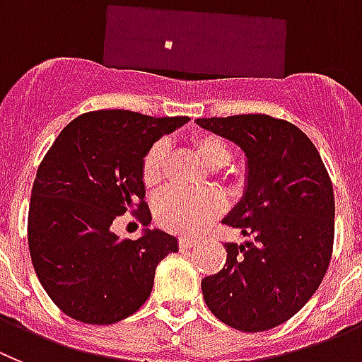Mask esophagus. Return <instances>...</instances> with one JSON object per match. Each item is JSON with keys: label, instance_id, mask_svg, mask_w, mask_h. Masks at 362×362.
Masks as SVG:
<instances>
[{"label": "esophagus", "instance_id": "esophagus-1", "mask_svg": "<svg viewBox=\"0 0 362 362\" xmlns=\"http://www.w3.org/2000/svg\"><path fill=\"white\" fill-rule=\"evenodd\" d=\"M194 245H197V240H194V238H189V236L178 238V247H180L182 250H187Z\"/></svg>", "mask_w": 362, "mask_h": 362}]
</instances>
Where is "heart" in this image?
Returning <instances> with one entry per match:
<instances>
[{
  "label": "heart",
  "instance_id": "heart-1",
  "mask_svg": "<svg viewBox=\"0 0 362 362\" xmlns=\"http://www.w3.org/2000/svg\"><path fill=\"white\" fill-rule=\"evenodd\" d=\"M191 148L205 165L216 169L230 162L233 149L229 142L214 133H197L191 136ZM168 162V146L158 141L146 151L141 164L142 184L148 189H157L162 184ZM226 178H234L233 169L223 171ZM223 211V198L216 191L202 193H184L177 189H169L155 202V216L160 227L182 236H193L200 233L213 218Z\"/></svg>",
  "mask_w": 362,
  "mask_h": 362
}]
</instances>
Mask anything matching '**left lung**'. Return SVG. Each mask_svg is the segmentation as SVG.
<instances>
[{
  "label": "left lung",
  "instance_id": "1",
  "mask_svg": "<svg viewBox=\"0 0 362 362\" xmlns=\"http://www.w3.org/2000/svg\"><path fill=\"white\" fill-rule=\"evenodd\" d=\"M245 151L247 189L223 223L250 242L226 243L227 262L202 279L209 310L242 332H265L314 296L334 250V187L298 126L262 113L198 119Z\"/></svg>",
  "mask_w": 362,
  "mask_h": 362
}]
</instances>
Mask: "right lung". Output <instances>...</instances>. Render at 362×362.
I'll list each match as a JSON object with an SVG mask.
<instances>
[{"mask_svg":"<svg viewBox=\"0 0 362 362\" xmlns=\"http://www.w3.org/2000/svg\"><path fill=\"white\" fill-rule=\"evenodd\" d=\"M187 117L99 110L74 119L41 160L28 209V249L39 281L59 310L88 325H112L149 298L155 269L177 238L146 230L120 240L110 227L135 214L148 226L141 164L146 151Z\"/></svg>","mask_w":362,"mask_h":362,"instance_id":"right-lung-1","label":"right lung"}]
</instances>
